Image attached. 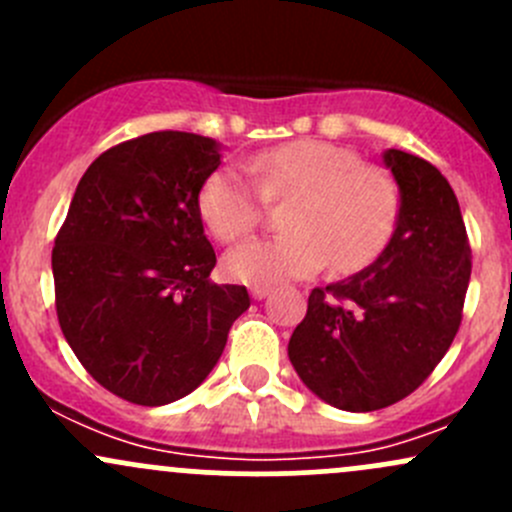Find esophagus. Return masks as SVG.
<instances>
[{
  "label": "esophagus",
  "instance_id": "obj_1",
  "mask_svg": "<svg viewBox=\"0 0 512 512\" xmlns=\"http://www.w3.org/2000/svg\"><path fill=\"white\" fill-rule=\"evenodd\" d=\"M250 294H252V299H257V302H260V299H265L267 294H270V287L255 285V287H250Z\"/></svg>",
  "mask_w": 512,
  "mask_h": 512
}]
</instances>
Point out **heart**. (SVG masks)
I'll list each match as a JSON object with an SVG mask.
<instances>
[{
    "label": "heart",
    "instance_id": "b5f03b06",
    "mask_svg": "<svg viewBox=\"0 0 512 512\" xmlns=\"http://www.w3.org/2000/svg\"><path fill=\"white\" fill-rule=\"evenodd\" d=\"M245 168L255 181L223 165L200 188V215L218 240H237L260 223V193L292 203L282 218L285 235L255 237L227 252L230 280L282 285L314 275L329 260L334 270L352 272L374 260L391 237L399 210L394 185L349 148L307 138L260 153Z\"/></svg>",
    "mask_w": 512,
    "mask_h": 512
}]
</instances>
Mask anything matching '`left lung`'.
<instances>
[{
	"label": "left lung",
	"mask_w": 512,
	"mask_h": 512,
	"mask_svg": "<svg viewBox=\"0 0 512 512\" xmlns=\"http://www.w3.org/2000/svg\"><path fill=\"white\" fill-rule=\"evenodd\" d=\"M399 188L394 232L369 267L317 287L289 337V361L312 394L342 411L386 409L426 381L451 347L471 280V247L441 170L386 148Z\"/></svg>",
	"instance_id": "1"
}]
</instances>
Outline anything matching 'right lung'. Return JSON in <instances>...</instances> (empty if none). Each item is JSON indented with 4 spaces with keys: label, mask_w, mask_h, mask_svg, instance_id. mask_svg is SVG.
Listing matches in <instances>:
<instances>
[{
    "label": "right lung",
    "mask_w": 512,
    "mask_h": 512,
    "mask_svg": "<svg viewBox=\"0 0 512 512\" xmlns=\"http://www.w3.org/2000/svg\"><path fill=\"white\" fill-rule=\"evenodd\" d=\"M223 146L156 131L101 153L76 185L51 252L56 314L84 369L111 394L163 406L198 389L250 307L213 285L198 195Z\"/></svg>",
    "instance_id": "1"
}]
</instances>
